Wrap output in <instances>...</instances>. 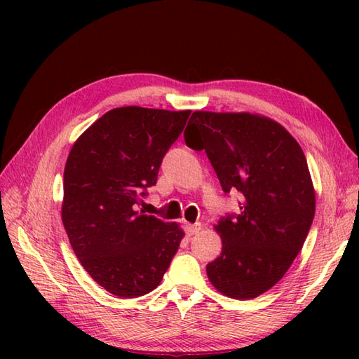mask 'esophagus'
Instances as JSON below:
<instances>
[{
	"mask_svg": "<svg viewBox=\"0 0 359 359\" xmlns=\"http://www.w3.org/2000/svg\"><path fill=\"white\" fill-rule=\"evenodd\" d=\"M202 230V226H201V224H196V225H187V234L188 236H194V234H197Z\"/></svg>",
	"mask_w": 359,
	"mask_h": 359,
	"instance_id": "1",
	"label": "esophagus"
}]
</instances>
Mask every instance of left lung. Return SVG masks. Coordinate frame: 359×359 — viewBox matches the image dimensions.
Returning a JSON list of instances; mask_svg holds the SVG:
<instances>
[{
    "label": "left lung",
    "mask_w": 359,
    "mask_h": 359,
    "mask_svg": "<svg viewBox=\"0 0 359 359\" xmlns=\"http://www.w3.org/2000/svg\"><path fill=\"white\" fill-rule=\"evenodd\" d=\"M185 142L205 149L225 193L242 194L239 215L219 220L222 253L207 265L219 293L253 299L276 285L299 253L316 199L299 143L269 117L194 111Z\"/></svg>",
    "instance_id": "8db88e82"
}]
</instances>
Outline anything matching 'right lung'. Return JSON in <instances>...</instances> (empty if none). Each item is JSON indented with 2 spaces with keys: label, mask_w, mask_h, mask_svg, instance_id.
Segmentation results:
<instances>
[{
  "label": "right lung",
  "mask_w": 359,
  "mask_h": 359,
  "mask_svg": "<svg viewBox=\"0 0 359 359\" xmlns=\"http://www.w3.org/2000/svg\"><path fill=\"white\" fill-rule=\"evenodd\" d=\"M191 111L111 109L72 144L65 166L62 220L75 256L98 285L118 297L152 292L184 230L139 211L162 158Z\"/></svg>",
  "instance_id": "right-lung-1"
}]
</instances>
